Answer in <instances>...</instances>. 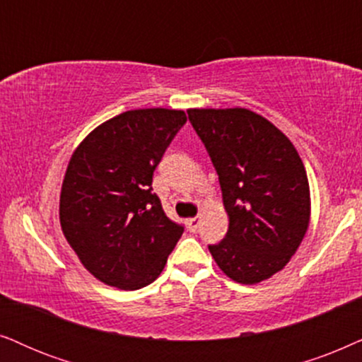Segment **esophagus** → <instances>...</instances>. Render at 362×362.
<instances>
[{
	"instance_id": "34e87169",
	"label": "esophagus",
	"mask_w": 362,
	"mask_h": 362,
	"mask_svg": "<svg viewBox=\"0 0 362 362\" xmlns=\"http://www.w3.org/2000/svg\"><path fill=\"white\" fill-rule=\"evenodd\" d=\"M187 225H189L190 231H195L200 225V216H194V218H189V220H187Z\"/></svg>"
}]
</instances>
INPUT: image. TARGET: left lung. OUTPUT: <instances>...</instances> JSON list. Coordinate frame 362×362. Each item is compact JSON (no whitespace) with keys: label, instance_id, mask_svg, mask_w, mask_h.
Segmentation results:
<instances>
[{"label":"left lung","instance_id":"8db88e82","mask_svg":"<svg viewBox=\"0 0 362 362\" xmlns=\"http://www.w3.org/2000/svg\"><path fill=\"white\" fill-rule=\"evenodd\" d=\"M218 173L228 231L209 250L226 276L257 285L281 272L305 238L311 195L300 153L276 125L245 107L189 109Z\"/></svg>","mask_w":362,"mask_h":362}]
</instances>
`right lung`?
<instances>
[{
    "label": "right lung",
    "instance_id": "right-lung-1",
    "mask_svg": "<svg viewBox=\"0 0 362 362\" xmlns=\"http://www.w3.org/2000/svg\"><path fill=\"white\" fill-rule=\"evenodd\" d=\"M185 122L184 110H127L98 125L72 152L61 187V228L104 285L125 291L151 285L184 233L163 214L152 175Z\"/></svg>",
    "mask_w": 362,
    "mask_h": 362
}]
</instances>
